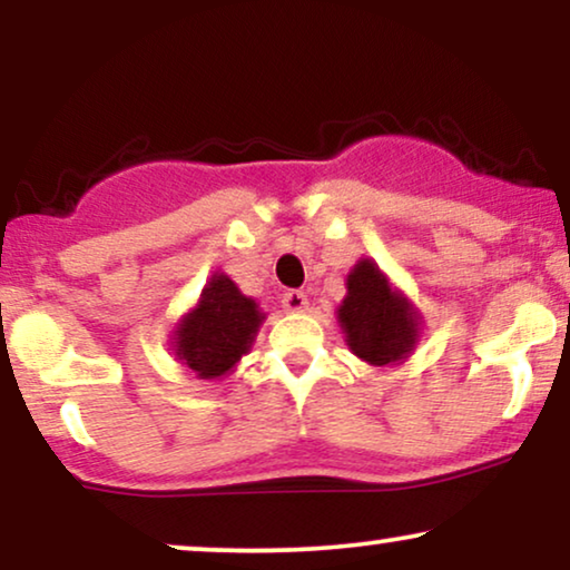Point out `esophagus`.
I'll use <instances>...</instances> for the list:
<instances>
[{
	"instance_id": "obj_1",
	"label": "esophagus",
	"mask_w": 570,
	"mask_h": 570,
	"mask_svg": "<svg viewBox=\"0 0 570 570\" xmlns=\"http://www.w3.org/2000/svg\"><path fill=\"white\" fill-rule=\"evenodd\" d=\"M306 306H308V298L301 291H287L283 295V308L291 311V314H301V311H306Z\"/></svg>"
}]
</instances>
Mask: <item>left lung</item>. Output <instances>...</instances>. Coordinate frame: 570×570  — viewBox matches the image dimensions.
Returning <instances> with one entry per match:
<instances>
[{
	"mask_svg": "<svg viewBox=\"0 0 570 570\" xmlns=\"http://www.w3.org/2000/svg\"><path fill=\"white\" fill-rule=\"evenodd\" d=\"M345 285L337 322L353 355L376 368L407 361L423 334V316L415 303L365 256L350 269Z\"/></svg>",
	"mask_w": 570,
	"mask_h": 570,
	"instance_id": "1",
	"label": "left lung"
}]
</instances>
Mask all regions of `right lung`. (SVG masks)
I'll use <instances>...</instances> for the list:
<instances>
[{
  "instance_id": "obj_1",
  "label": "right lung",
  "mask_w": 570,
  "mask_h": 570,
  "mask_svg": "<svg viewBox=\"0 0 570 570\" xmlns=\"http://www.w3.org/2000/svg\"><path fill=\"white\" fill-rule=\"evenodd\" d=\"M264 318L259 303L240 293L225 272H215L197 303L178 318L170 350L194 379L217 381L252 350Z\"/></svg>"
}]
</instances>
